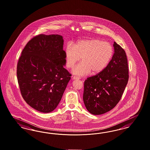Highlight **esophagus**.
Segmentation results:
<instances>
[{
    "instance_id": "esophagus-1",
    "label": "esophagus",
    "mask_w": 150,
    "mask_h": 150,
    "mask_svg": "<svg viewBox=\"0 0 150 150\" xmlns=\"http://www.w3.org/2000/svg\"><path fill=\"white\" fill-rule=\"evenodd\" d=\"M72 79H74V80H76V79H79V78L77 77H76V76H73Z\"/></svg>"
}]
</instances>
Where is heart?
<instances>
[{"label":"heart","mask_w":150,"mask_h":150,"mask_svg":"<svg viewBox=\"0 0 150 150\" xmlns=\"http://www.w3.org/2000/svg\"><path fill=\"white\" fill-rule=\"evenodd\" d=\"M113 54V47L108 42L97 38L81 39L74 45L70 43L66 45V66L72 68L81 58L82 62L73 68V74L85 76L91 71L93 74H98L108 66Z\"/></svg>","instance_id":"heart-1"}]
</instances>
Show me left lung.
Listing matches in <instances>:
<instances>
[{
  "mask_svg": "<svg viewBox=\"0 0 150 150\" xmlns=\"http://www.w3.org/2000/svg\"><path fill=\"white\" fill-rule=\"evenodd\" d=\"M115 53L102 72L87 78L84 83L83 102L94 115L110 111L119 102L128 81V66L125 50L115 42Z\"/></svg>",
  "mask_w": 150,
  "mask_h": 150,
  "instance_id": "1",
  "label": "left lung"
}]
</instances>
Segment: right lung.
Listing matches in <instances>:
<instances>
[{"mask_svg":"<svg viewBox=\"0 0 150 150\" xmlns=\"http://www.w3.org/2000/svg\"><path fill=\"white\" fill-rule=\"evenodd\" d=\"M63 39L57 34H39L23 49L17 64L18 82L23 99L43 113L53 111L71 79L66 64Z\"/></svg>","mask_w":150,"mask_h":150,"instance_id":"1","label":"right lung"}]
</instances>
